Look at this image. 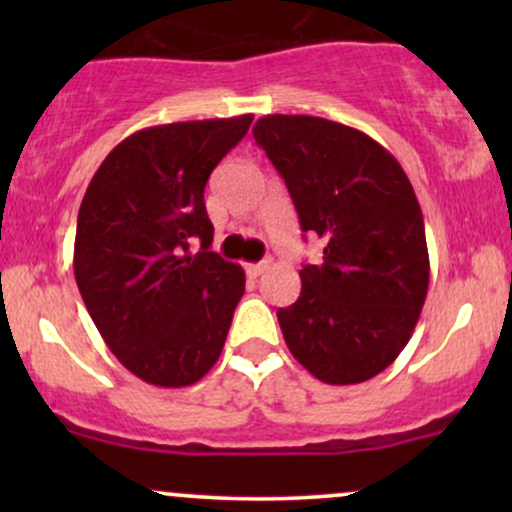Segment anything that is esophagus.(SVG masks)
<instances>
[{"label":"esophagus","mask_w":512,"mask_h":512,"mask_svg":"<svg viewBox=\"0 0 512 512\" xmlns=\"http://www.w3.org/2000/svg\"><path fill=\"white\" fill-rule=\"evenodd\" d=\"M267 267H269L267 262H257V264H248L245 269H248L250 276H260V274H264V269H267Z\"/></svg>","instance_id":"1"}]
</instances>
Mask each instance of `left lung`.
Wrapping results in <instances>:
<instances>
[{
  "label": "left lung",
  "instance_id": "obj_1",
  "mask_svg": "<svg viewBox=\"0 0 512 512\" xmlns=\"http://www.w3.org/2000/svg\"><path fill=\"white\" fill-rule=\"evenodd\" d=\"M255 142L284 178L305 233L301 296L276 310L286 346L327 385L375 378L399 356L428 293L419 199L397 158L368 134L313 115H264Z\"/></svg>",
  "mask_w": 512,
  "mask_h": 512
}]
</instances>
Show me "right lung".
Listing matches in <instances>:
<instances>
[{
	"label": "right lung",
	"mask_w": 512,
	"mask_h": 512,
	"mask_svg": "<svg viewBox=\"0 0 512 512\" xmlns=\"http://www.w3.org/2000/svg\"><path fill=\"white\" fill-rule=\"evenodd\" d=\"M252 115L129 134L88 182L74 276L88 315L129 373L158 387L197 383L219 361L245 272L209 250L204 187ZM199 239L203 250L190 253Z\"/></svg>",
	"instance_id": "add662e5"
}]
</instances>
